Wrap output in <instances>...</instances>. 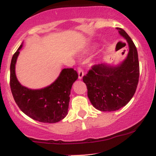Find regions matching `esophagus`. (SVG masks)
<instances>
[{
  "mask_svg": "<svg viewBox=\"0 0 156 156\" xmlns=\"http://www.w3.org/2000/svg\"><path fill=\"white\" fill-rule=\"evenodd\" d=\"M78 78H79V79H82V78H83L84 76V73L83 69H82L80 67H78Z\"/></svg>",
  "mask_w": 156,
  "mask_h": 156,
  "instance_id": "1",
  "label": "esophagus"
}]
</instances>
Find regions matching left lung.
<instances>
[{"instance_id":"left-lung-1","label":"left lung","mask_w":156,"mask_h":156,"mask_svg":"<svg viewBox=\"0 0 156 156\" xmlns=\"http://www.w3.org/2000/svg\"><path fill=\"white\" fill-rule=\"evenodd\" d=\"M117 29L128 42L129 51L126 58L116 66L107 64L92 66L83 77L89 101L94 108L101 112H114L128 104L139 83V63L136 48L122 28Z\"/></svg>"}]
</instances>
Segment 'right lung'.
Returning a JSON list of instances; mask_svg holds the SVG:
<instances>
[{"label": "right lung", "instance_id": "1", "mask_svg": "<svg viewBox=\"0 0 156 156\" xmlns=\"http://www.w3.org/2000/svg\"><path fill=\"white\" fill-rule=\"evenodd\" d=\"M23 43L13 55L10 65V87L15 101L22 112L34 120L55 123L67 116L69 94L78 73L73 68L63 69L57 79L48 87L31 89L20 83L15 64Z\"/></svg>", "mask_w": 156, "mask_h": 156}]
</instances>
